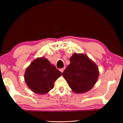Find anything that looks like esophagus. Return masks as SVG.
<instances>
[{
    "label": "esophagus",
    "mask_w": 123,
    "mask_h": 123,
    "mask_svg": "<svg viewBox=\"0 0 123 123\" xmlns=\"http://www.w3.org/2000/svg\"><path fill=\"white\" fill-rule=\"evenodd\" d=\"M64 69H65V67H64L63 68H62V69H60V71L62 73H63L64 70Z\"/></svg>",
    "instance_id": "esophagus-1"
}]
</instances>
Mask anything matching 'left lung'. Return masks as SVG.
<instances>
[{
  "instance_id": "1",
  "label": "left lung",
  "mask_w": 123,
  "mask_h": 123,
  "mask_svg": "<svg viewBox=\"0 0 123 123\" xmlns=\"http://www.w3.org/2000/svg\"><path fill=\"white\" fill-rule=\"evenodd\" d=\"M70 64L63 72L72 91L83 93L91 90L98 80V68L85 54L74 53L70 58Z\"/></svg>"
}]
</instances>
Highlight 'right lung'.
I'll use <instances>...</instances> for the list:
<instances>
[{
	"label": "right lung",
	"mask_w": 123,
	"mask_h": 123,
	"mask_svg": "<svg viewBox=\"0 0 123 123\" xmlns=\"http://www.w3.org/2000/svg\"><path fill=\"white\" fill-rule=\"evenodd\" d=\"M62 73L44 57L37 58L26 69L25 80L30 90L45 95L54 88V82Z\"/></svg>",
	"instance_id": "obj_1"
}]
</instances>
